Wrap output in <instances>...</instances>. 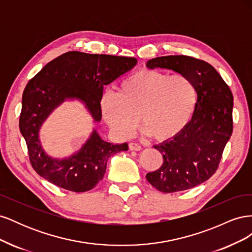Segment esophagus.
<instances>
[{
    "label": "esophagus",
    "instance_id": "1",
    "mask_svg": "<svg viewBox=\"0 0 252 252\" xmlns=\"http://www.w3.org/2000/svg\"><path fill=\"white\" fill-rule=\"evenodd\" d=\"M128 146H129V149L130 150H134V151H140L141 149H142V147L140 146L139 144H136V143H129L128 144Z\"/></svg>",
    "mask_w": 252,
    "mask_h": 252
}]
</instances>
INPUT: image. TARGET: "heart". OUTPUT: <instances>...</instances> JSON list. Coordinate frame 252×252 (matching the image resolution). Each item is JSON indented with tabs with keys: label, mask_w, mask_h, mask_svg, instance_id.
I'll return each mask as SVG.
<instances>
[{
	"label": "heart",
	"mask_w": 252,
	"mask_h": 252,
	"mask_svg": "<svg viewBox=\"0 0 252 252\" xmlns=\"http://www.w3.org/2000/svg\"><path fill=\"white\" fill-rule=\"evenodd\" d=\"M195 103V88L186 75L141 69L120 84L118 94H104L101 107L106 123L120 138H128L140 118L143 132L164 142L184 130Z\"/></svg>",
	"instance_id": "heart-1"
}]
</instances>
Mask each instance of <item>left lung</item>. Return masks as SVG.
Instances as JSON below:
<instances>
[{"mask_svg":"<svg viewBox=\"0 0 252 252\" xmlns=\"http://www.w3.org/2000/svg\"><path fill=\"white\" fill-rule=\"evenodd\" d=\"M146 66L166 68L184 74L197 94L191 121L172 140L155 146L163 165L146 179L165 193L183 191L202 184L219 168L233 129V95L229 86L209 63L188 56L149 60Z\"/></svg>","mask_w":252,"mask_h":252,"instance_id":"obj_1","label":"left lung"}]
</instances>
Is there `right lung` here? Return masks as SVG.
Masks as SVG:
<instances>
[{
    "label": "right lung",
    "instance_id": "obj_1",
    "mask_svg": "<svg viewBox=\"0 0 252 252\" xmlns=\"http://www.w3.org/2000/svg\"><path fill=\"white\" fill-rule=\"evenodd\" d=\"M135 64L134 58L69 51L45 65L27 83L19 127L26 141L30 164L37 174L73 192H85L95 187L104 177L108 158L126 151L128 145L105 142L94 130L78 154L57 159L49 158L42 149L39 129L49 113L66 98L83 101L94 121H101L104 86Z\"/></svg>",
    "mask_w": 252,
    "mask_h": 252
}]
</instances>
